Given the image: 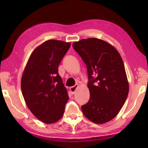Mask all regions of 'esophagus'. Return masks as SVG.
Listing matches in <instances>:
<instances>
[{"instance_id":"obj_1","label":"esophagus","mask_w":148,"mask_h":148,"mask_svg":"<svg viewBox=\"0 0 148 148\" xmlns=\"http://www.w3.org/2000/svg\"><path fill=\"white\" fill-rule=\"evenodd\" d=\"M78 87V85H75L74 86H72L70 88V91L71 92L72 94H74L75 93V91H76V89Z\"/></svg>"}]
</instances>
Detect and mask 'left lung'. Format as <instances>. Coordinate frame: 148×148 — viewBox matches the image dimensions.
Instances as JSON below:
<instances>
[{
	"label": "left lung",
	"mask_w": 148,
	"mask_h": 148,
	"mask_svg": "<svg viewBox=\"0 0 148 148\" xmlns=\"http://www.w3.org/2000/svg\"><path fill=\"white\" fill-rule=\"evenodd\" d=\"M88 71L90 100L82 106L86 118L97 124L108 122L122 108L129 93L124 64L118 51L97 38L73 44Z\"/></svg>",
	"instance_id": "left-lung-1"
}]
</instances>
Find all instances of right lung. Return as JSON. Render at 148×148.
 I'll return each mask as SVG.
<instances>
[{
  "label": "right lung",
  "mask_w": 148,
  "mask_h": 148,
  "mask_svg": "<svg viewBox=\"0 0 148 148\" xmlns=\"http://www.w3.org/2000/svg\"><path fill=\"white\" fill-rule=\"evenodd\" d=\"M70 46L60 40L44 42L32 53L22 75L21 92L26 104L43 123H55L64 114L69 96L58 69Z\"/></svg>",
  "instance_id": "1"
}]
</instances>
